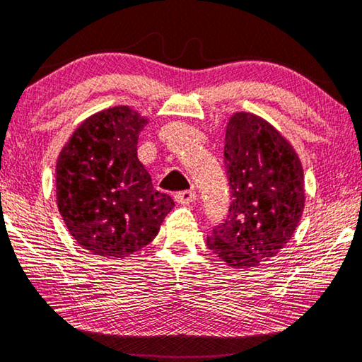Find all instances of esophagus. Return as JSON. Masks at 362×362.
<instances>
[{
  "mask_svg": "<svg viewBox=\"0 0 362 362\" xmlns=\"http://www.w3.org/2000/svg\"><path fill=\"white\" fill-rule=\"evenodd\" d=\"M195 197H197V195H195L194 191H181V192H176L175 194L176 202L177 204H182V205L192 204L194 200H195Z\"/></svg>",
  "mask_w": 362,
  "mask_h": 362,
  "instance_id": "1",
  "label": "esophagus"
}]
</instances>
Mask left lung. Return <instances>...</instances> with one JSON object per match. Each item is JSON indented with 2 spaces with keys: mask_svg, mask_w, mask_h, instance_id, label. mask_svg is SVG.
<instances>
[{
  "mask_svg": "<svg viewBox=\"0 0 362 362\" xmlns=\"http://www.w3.org/2000/svg\"><path fill=\"white\" fill-rule=\"evenodd\" d=\"M224 165L233 204L206 245L230 268H255L276 257L298 226L305 209L303 168L288 141L248 112L230 117Z\"/></svg>",
  "mask_w": 362,
  "mask_h": 362,
  "instance_id": "1",
  "label": "left lung"
}]
</instances>
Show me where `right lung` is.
I'll list each match as a JSON object with an SVG mask.
<instances>
[{"label":"right lung","mask_w":362,"mask_h":362,"mask_svg":"<svg viewBox=\"0 0 362 362\" xmlns=\"http://www.w3.org/2000/svg\"><path fill=\"white\" fill-rule=\"evenodd\" d=\"M147 118L127 105L86 118L56 165L57 206L69 233L93 255L125 258L157 235L175 206L138 158Z\"/></svg>","instance_id":"add662e5"}]
</instances>
